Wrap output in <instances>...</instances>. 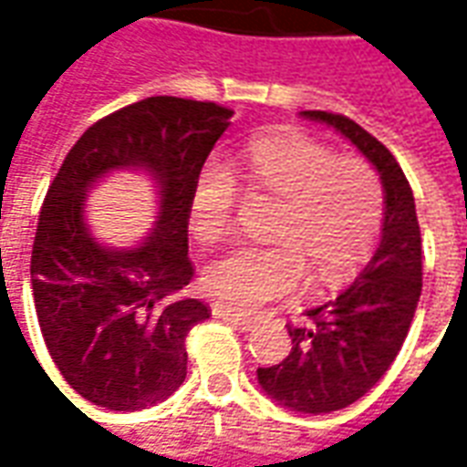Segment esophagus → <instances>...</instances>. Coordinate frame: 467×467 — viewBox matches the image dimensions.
Returning a JSON list of instances; mask_svg holds the SVG:
<instances>
[{"mask_svg":"<svg viewBox=\"0 0 467 467\" xmlns=\"http://www.w3.org/2000/svg\"><path fill=\"white\" fill-rule=\"evenodd\" d=\"M212 312H214V317H217V319H227V322H233V325H237L240 329H250V327L258 322V319H255L253 314L237 312V309L222 306V304H214V306H212Z\"/></svg>","mask_w":467,"mask_h":467,"instance_id":"34e87169","label":"esophagus"}]
</instances>
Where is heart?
Returning <instances> with one entry per match:
<instances>
[{
    "label": "heart",
    "instance_id": "obj_1",
    "mask_svg": "<svg viewBox=\"0 0 467 467\" xmlns=\"http://www.w3.org/2000/svg\"><path fill=\"white\" fill-rule=\"evenodd\" d=\"M253 193L278 199L265 237L274 245L234 247L212 260L204 286L230 306L250 309L353 274L379 243L383 186L376 168L335 150L299 130H278L247 145L230 166ZM234 181L220 166H204L189 192V230L202 243L230 233Z\"/></svg>",
    "mask_w": 467,
    "mask_h": 467
}]
</instances>
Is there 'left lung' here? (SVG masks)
Returning <instances> with one entry per match:
<instances>
[{
    "mask_svg": "<svg viewBox=\"0 0 467 467\" xmlns=\"http://www.w3.org/2000/svg\"><path fill=\"white\" fill-rule=\"evenodd\" d=\"M327 122L379 168L386 220L376 255L340 296L291 325V353L278 366L258 368L263 391L304 414H327L366 396L391 368L421 294V233L414 193L391 150L350 117L322 109L301 112Z\"/></svg>",
    "mask_w": 467,
    "mask_h": 467,
    "instance_id": "8db88e82",
    "label": "left lung"
}]
</instances>
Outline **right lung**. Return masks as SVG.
<instances>
[{
  "instance_id": "add662e5",
  "label": "right lung",
  "mask_w": 467,
  "mask_h": 467,
  "mask_svg": "<svg viewBox=\"0 0 467 467\" xmlns=\"http://www.w3.org/2000/svg\"><path fill=\"white\" fill-rule=\"evenodd\" d=\"M230 117L181 97L127 104L88 127L47 189L30 258L35 312L60 376L97 407H153L186 379V335L212 317L183 294L189 192ZM114 167H148L161 186L159 230L135 251L97 246L80 214L88 186Z\"/></svg>"
}]
</instances>
